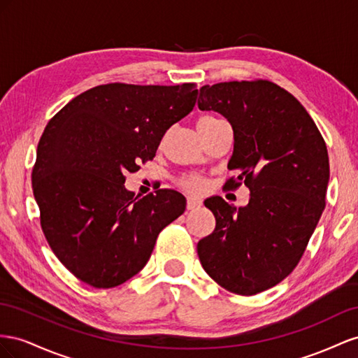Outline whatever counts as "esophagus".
I'll return each mask as SVG.
<instances>
[{"label": "esophagus", "instance_id": "1", "mask_svg": "<svg viewBox=\"0 0 358 358\" xmlns=\"http://www.w3.org/2000/svg\"><path fill=\"white\" fill-rule=\"evenodd\" d=\"M202 201L199 198H195V196H189L187 198V210H195L198 207H201Z\"/></svg>", "mask_w": 358, "mask_h": 358}]
</instances>
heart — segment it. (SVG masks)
Segmentation results:
<instances>
[{"label": "heart", "mask_w": 358, "mask_h": 358, "mask_svg": "<svg viewBox=\"0 0 358 358\" xmlns=\"http://www.w3.org/2000/svg\"><path fill=\"white\" fill-rule=\"evenodd\" d=\"M219 118H214V117H202L199 121H198V126H202V124H210V122H214L217 121ZM180 185L182 189H186L189 192H199L203 189V186H206V180L198 177V176H190V177H185L181 178Z\"/></svg>", "instance_id": "heart-1"}]
</instances>
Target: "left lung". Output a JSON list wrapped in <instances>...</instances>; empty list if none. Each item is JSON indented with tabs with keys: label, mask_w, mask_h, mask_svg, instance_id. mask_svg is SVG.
Listing matches in <instances>:
<instances>
[{
	"label": "left lung",
	"mask_w": 358,
	"mask_h": 358,
	"mask_svg": "<svg viewBox=\"0 0 358 358\" xmlns=\"http://www.w3.org/2000/svg\"><path fill=\"white\" fill-rule=\"evenodd\" d=\"M201 110L219 112L234 130L228 169L250 190L246 207L206 199L216 228L199 240L203 270L222 288L255 295L282 282L301 259L325 207L329 152L300 101L270 80L203 85Z\"/></svg>",
	"instance_id": "8db88e82"
}]
</instances>
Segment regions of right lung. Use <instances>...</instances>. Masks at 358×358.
<instances>
[{
  "instance_id": "1",
  "label": "right lung",
  "mask_w": 358,
  "mask_h": 358,
  "mask_svg": "<svg viewBox=\"0 0 358 358\" xmlns=\"http://www.w3.org/2000/svg\"><path fill=\"white\" fill-rule=\"evenodd\" d=\"M196 97V84H106L76 96L48 122L33 192L50 249L79 280L114 288L134 278L159 232L185 213L181 193L160 189L138 199L124 181L156 156Z\"/></svg>"
}]
</instances>
